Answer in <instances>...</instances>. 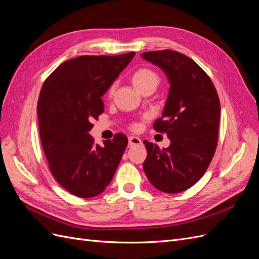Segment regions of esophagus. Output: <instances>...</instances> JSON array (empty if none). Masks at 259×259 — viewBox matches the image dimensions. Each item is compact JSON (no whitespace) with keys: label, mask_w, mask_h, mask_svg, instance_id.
Returning a JSON list of instances; mask_svg holds the SVG:
<instances>
[{"label":"esophagus","mask_w":259,"mask_h":259,"mask_svg":"<svg viewBox=\"0 0 259 259\" xmlns=\"http://www.w3.org/2000/svg\"><path fill=\"white\" fill-rule=\"evenodd\" d=\"M138 145H142V139L138 137H135V136L128 137V147H134V146H138Z\"/></svg>","instance_id":"1"}]
</instances>
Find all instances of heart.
I'll list each match as a JSON object with an SVG mask.
<instances>
[{"mask_svg": "<svg viewBox=\"0 0 259 259\" xmlns=\"http://www.w3.org/2000/svg\"><path fill=\"white\" fill-rule=\"evenodd\" d=\"M133 83L135 84V86L138 90H143L149 84L159 83V76L155 72H153L152 70L147 69V68H143V69L137 70V71L134 73V75H133ZM114 90H115V85H112L111 88L109 89V92H108L109 97L113 96ZM131 127L136 131L140 127V125L138 123H134V124H132Z\"/></svg>", "mask_w": 259, "mask_h": 259, "instance_id": "1", "label": "heart"}]
</instances>
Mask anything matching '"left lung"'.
Wrapping results in <instances>:
<instances>
[{"mask_svg": "<svg viewBox=\"0 0 259 259\" xmlns=\"http://www.w3.org/2000/svg\"><path fill=\"white\" fill-rule=\"evenodd\" d=\"M142 57L165 72L169 93L156 132L165 133L168 148L145 140L144 170L156 189L178 193L204 175L217 143L221 103L215 86L197 62L170 50L143 53Z\"/></svg>", "mask_w": 259, "mask_h": 259, "instance_id": "obj_1", "label": "left lung"}]
</instances>
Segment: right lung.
I'll use <instances>...</instances> for the list:
<instances>
[{
    "label": "right lung",
    "instance_id": "1",
    "mask_svg": "<svg viewBox=\"0 0 259 259\" xmlns=\"http://www.w3.org/2000/svg\"><path fill=\"white\" fill-rule=\"evenodd\" d=\"M131 52L116 56H80L61 64L45 80L37 101L43 150L54 178L68 192L93 198L110 184L127 146L117 133L105 147L89 134L104 112L101 96L123 71Z\"/></svg>",
    "mask_w": 259,
    "mask_h": 259
}]
</instances>
